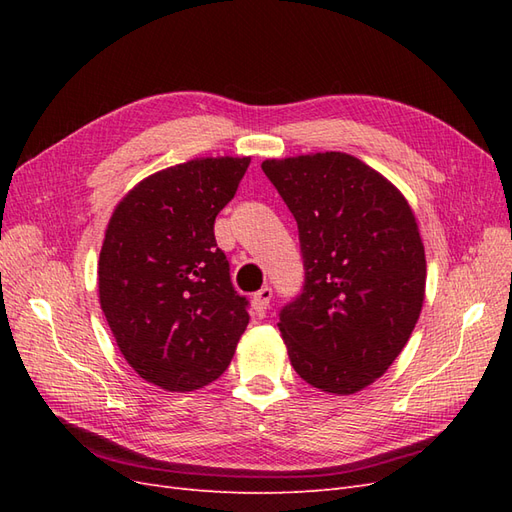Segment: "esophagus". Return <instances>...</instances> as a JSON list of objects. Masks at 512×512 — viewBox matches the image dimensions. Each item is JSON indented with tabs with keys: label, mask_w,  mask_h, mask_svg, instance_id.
Masks as SVG:
<instances>
[{
	"label": "esophagus",
	"mask_w": 512,
	"mask_h": 512,
	"mask_svg": "<svg viewBox=\"0 0 512 512\" xmlns=\"http://www.w3.org/2000/svg\"><path fill=\"white\" fill-rule=\"evenodd\" d=\"M271 299H273V290H271L269 286H262L258 292H254L252 303H254L256 312H258V314H265L269 303H271Z\"/></svg>",
	"instance_id": "obj_1"
}]
</instances>
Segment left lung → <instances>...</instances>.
I'll list each match as a JSON object with an SVG mask.
<instances>
[{
  "mask_svg": "<svg viewBox=\"0 0 512 512\" xmlns=\"http://www.w3.org/2000/svg\"><path fill=\"white\" fill-rule=\"evenodd\" d=\"M299 226L303 292L277 327L314 389L352 395L404 350L425 301L427 262L414 211L395 185L342 151L265 160Z\"/></svg>",
  "mask_w": 512,
  "mask_h": 512,
  "instance_id": "left-lung-1",
  "label": "left lung"
}]
</instances>
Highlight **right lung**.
Here are the masks:
<instances>
[{
  "instance_id": "1",
  "label": "right lung",
  "mask_w": 512,
  "mask_h": 512,
  "mask_svg": "<svg viewBox=\"0 0 512 512\" xmlns=\"http://www.w3.org/2000/svg\"><path fill=\"white\" fill-rule=\"evenodd\" d=\"M247 166L250 158L224 156L158 170L108 220L98 262L102 312L123 359L164 391L218 380L250 322L213 235Z\"/></svg>"
}]
</instances>
